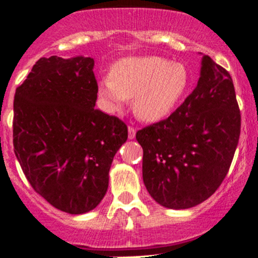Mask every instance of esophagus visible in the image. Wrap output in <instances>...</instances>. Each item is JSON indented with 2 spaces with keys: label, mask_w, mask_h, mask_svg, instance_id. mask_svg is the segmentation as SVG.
Segmentation results:
<instances>
[{
  "label": "esophagus",
  "mask_w": 258,
  "mask_h": 258,
  "mask_svg": "<svg viewBox=\"0 0 258 258\" xmlns=\"http://www.w3.org/2000/svg\"><path fill=\"white\" fill-rule=\"evenodd\" d=\"M135 136H136V128L134 126H128V139H135Z\"/></svg>",
  "instance_id": "1"
}]
</instances>
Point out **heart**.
Masks as SVG:
<instances>
[{
  "label": "heart",
  "instance_id": "b5f03b06",
  "mask_svg": "<svg viewBox=\"0 0 258 258\" xmlns=\"http://www.w3.org/2000/svg\"><path fill=\"white\" fill-rule=\"evenodd\" d=\"M184 64L160 56L126 57L113 64L110 79L100 83L98 92L108 107L121 110L132 98L139 118L155 122L173 111L189 87Z\"/></svg>",
  "mask_w": 258,
  "mask_h": 258
}]
</instances>
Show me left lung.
Here are the masks:
<instances>
[{"label":"left lung","instance_id":"8db88e82","mask_svg":"<svg viewBox=\"0 0 258 258\" xmlns=\"http://www.w3.org/2000/svg\"><path fill=\"white\" fill-rule=\"evenodd\" d=\"M240 132L232 77L204 56L201 77L184 102L166 119L137 131L148 194L167 209L204 202L227 175Z\"/></svg>","mask_w":258,"mask_h":258}]
</instances>
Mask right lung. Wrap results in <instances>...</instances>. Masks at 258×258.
Here are the masks:
<instances>
[{
    "label": "right lung",
    "mask_w": 258,
    "mask_h": 258,
    "mask_svg": "<svg viewBox=\"0 0 258 258\" xmlns=\"http://www.w3.org/2000/svg\"><path fill=\"white\" fill-rule=\"evenodd\" d=\"M93 58L42 57L18 86L14 147L32 188L53 207L81 215L105 196L127 126L95 108Z\"/></svg>",
    "instance_id": "obj_1"
}]
</instances>
